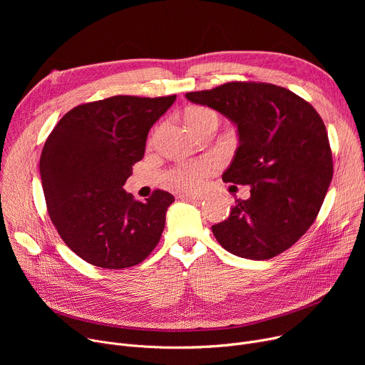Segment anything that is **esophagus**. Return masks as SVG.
Wrapping results in <instances>:
<instances>
[{"instance_id":"34e87169","label":"esophagus","mask_w":365,"mask_h":365,"mask_svg":"<svg viewBox=\"0 0 365 365\" xmlns=\"http://www.w3.org/2000/svg\"><path fill=\"white\" fill-rule=\"evenodd\" d=\"M179 198L186 200V201H195V202H200L204 200V197L200 194H182Z\"/></svg>"}]
</instances>
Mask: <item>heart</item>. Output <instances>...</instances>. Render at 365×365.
I'll list each match as a JSON object with an SVG mask.
<instances>
[{
    "mask_svg": "<svg viewBox=\"0 0 365 365\" xmlns=\"http://www.w3.org/2000/svg\"><path fill=\"white\" fill-rule=\"evenodd\" d=\"M186 123L190 128H198L207 124H217L219 117L213 109L208 108H194L186 113ZM213 168V163L210 160H202L195 164H186L178 167L171 173L170 182L176 187H195L201 183L202 178Z\"/></svg>",
    "mask_w": 365,
    "mask_h": 365,
    "instance_id": "heart-1",
    "label": "heart"
}]
</instances>
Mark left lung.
<instances>
[{
    "label": "left lung",
    "instance_id": "obj_1",
    "mask_svg": "<svg viewBox=\"0 0 365 365\" xmlns=\"http://www.w3.org/2000/svg\"><path fill=\"white\" fill-rule=\"evenodd\" d=\"M237 125L240 146L223 180L250 185L231 216L213 225L235 256L266 260L290 248L318 216L333 178L327 130L311 103L279 86L232 81L186 93Z\"/></svg>",
    "mask_w": 365,
    "mask_h": 365
}]
</instances>
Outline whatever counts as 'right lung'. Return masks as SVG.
<instances>
[{"mask_svg": "<svg viewBox=\"0 0 365 365\" xmlns=\"http://www.w3.org/2000/svg\"><path fill=\"white\" fill-rule=\"evenodd\" d=\"M175 101L112 96L75 106L50 133L40 160L48 216L83 260L124 269L157 247L175 197L157 189L142 202L123 186L145 155L150 127Z\"/></svg>", "mask_w": 365, "mask_h": 365, "instance_id": "add662e5", "label": "right lung"}]
</instances>
